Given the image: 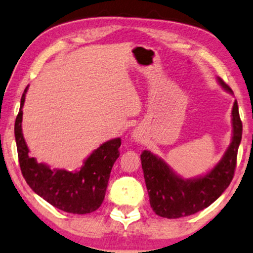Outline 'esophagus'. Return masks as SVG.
Returning a JSON list of instances; mask_svg holds the SVG:
<instances>
[{
	"instance_id": "obj_1",
	"label": "esophagus",
	"mask_w": 253,
	"mask_h": 253,
	"mask_svg": "<svg viewBox=\"0 0 253 253\" xmlns=\"http://www.w3.org/2000/svg\"><path fill=\"white\" fill-rule=\"evenodd\" d=\"M131 138H133L135 142H141L142 141V135H141V133L138 130H135V131H133Z\"/></svg>"
}]
</instances>
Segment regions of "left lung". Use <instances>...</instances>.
Wrapping results in <instances>:
<instances>
[{"label": "left lung", "instance_id": "left-lung-1", "mask_svg": "<svg viewBox=\"0 0 253 253\" xmlns=\"http://www.w3.org/2000/svg\"><path fill=\"white\" fill-rule=\"evenodd\" d=\"M219 84L230 94L233 90L218 78ZM233 136L228 149L220 162L205 175L183 179L174 172L162 158L150 151L141 154L145 186L150 205L156 214L167 219L191 215L216 201L232 182L236 167L237 151L242 140V122L237 101L232 110Z\"/></svg>", "mask_w": 253, "mask_h": 253}]
</instances>
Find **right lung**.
Listing matches in <instances>:
<instances>
[{
  "instance_id": "add662e5",
  "label": "right lung",
  "mask_w": 253,
  "mask_h": 253,
  "mask_svg": "<svg viewBox=\"0 0 253 253\" xmlns=\"http://www.w3.org/2000/svg\"><path fill=\"white\" fill-rule=\"evenodd\" d=\"M28 86L21 96L19 113L15 123V137L21 173L28 186L55 208L73 214H86L97 210L104 201L112 166L119 157L120 137L113 138L91 152L79 170L51 169L30 156L21 122Z\"/></svg>"
}]
</instances>
